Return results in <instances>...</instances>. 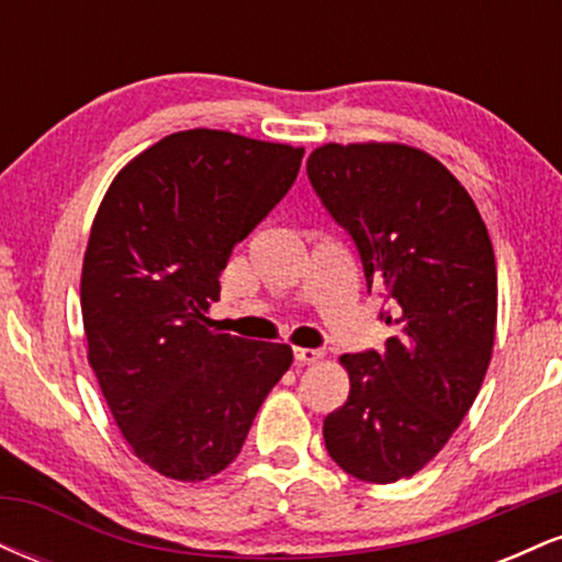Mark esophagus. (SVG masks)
<instances>
[{"label":"esophagus","mask_w":562,"mask_h":562,"mask_svg":"<svg viewBox=\"0 0 562 562\" xmlns=\"http://www.w3.org/2000/svg\"><path fill=\"white\" fill-rule=\"evenodd\" d=\"M319 359H325L322 348H295V362L299 364H317Z\"/></svg>","instance_id":"esophagus-1"}]
</instances>
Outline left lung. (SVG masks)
<instances>
[{"label": "left lung", "instance_id": "left-lung-1", "mask_svg": "<svg viewBox=\"0 0 562 562\" xmlns=\"http://www.w3.org/2000/svg\"><path fill=\"white\" fill-rule=\"evenodd\" d=\"M308 179L391 301L385 353H344L351 391L325 447L353 479L393 483L447 447L479 396L496 333V261L473 198L441 160L398 142H327Z\"/></svg>", "mask_w": 562, "mask_h": 562}]
</instances>
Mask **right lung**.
<instances>
[{
    "mask_svg": "<svg viewBox=\"0 0 562 562\" xmlns=\"http://www.w3.org/2000/svg\"><path fill=\"white\" fill-rule=\"evenodd\" d=\"M303 147L187 128L115 173L81 269L87 359L134 454L198 483L240 454L293 364L288 344L211 330L232 248L285 198Z\"/></svg>",
    "mask_w": 562,
    "mask_h": 562,
    "instance_id": "obj_1",
    "label": "right lung"
}]
</instances>
